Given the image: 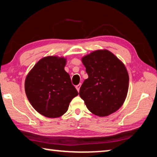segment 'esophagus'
Instances as JSON below:
<instances>
[{
    "mask_svg": "<svg viewBox=\"0 0 157 157\" xmlns=\"http://www.w3.org/2000/svg\"><path fill=\"white\" fill-rule=\"evenodd\" d=\"M80 86H81V84H79L78 85H77V86H75V88H76L77 90H78V92L79 91V89H80Z\"/></svg>",
    "mask_w": 157,
    "mask_h": 157,
    "instance_id": "1",
    "label": "esophagus"
}]
</instances>
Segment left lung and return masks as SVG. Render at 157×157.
Instances as JSON below:
<instances>
[{"label": "left lung", "mask_w": 157, "mask_h": 157, "mask_svg": "<svg viewBox=\"0 0 157 157\" xmlns=\"http://www.w3.org/2000/svg\"><path fill=\"white\" fill-rule=\"evenodd\" d=\"M89 78L79 89V96L95 115L107 116L121 107L129 88L125 66L112 52L98 50L82 58Z\"/></svg>", "instance_id": "1"}]
</instances>
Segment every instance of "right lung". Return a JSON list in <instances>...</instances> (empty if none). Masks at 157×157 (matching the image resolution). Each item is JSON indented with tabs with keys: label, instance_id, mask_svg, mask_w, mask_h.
Returning a JSON list of instances; mask_svg holds the SVG:
<instances>
[{
	"label": "right lung",
	"instance_id": "1",
	"mask_svg": "<svg viewBox=\"0 0 157 157\" xmlns=\"http://www.w3.org/2000/svg\"><path fill=\"white\" fill-rule=\"evenodd\" d=\"M66 59L57 56L42 58L29 72L25 91L31 105L48 118H58L68 110L73 98L78 95L64 70Z\"/></svg>",
	"mask_w": 157,
	"mask_h": 157
}]
</instances>
